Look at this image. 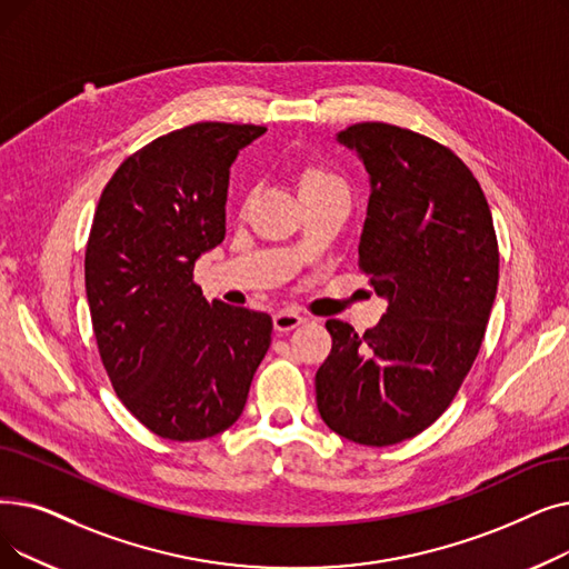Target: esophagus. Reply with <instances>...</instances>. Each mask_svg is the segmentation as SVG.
Wrapping results in <instances>:
<instances>
[{
    "label": "esophagus",
    "instance_id": "1",
    "mask_svg": "<svg viewBox=\"0 0 569 569\" xmlns=\"http://www.w3.org/2000/svg\"><path fill=\"white\" fill-rule=\"evenodd\" d=\"M305 323V316H300L298 311H290V309H281L274 313V330L277 332H290L298 326Z\"/></svg>",
    "mask_w": 569,
    "mask_h": 569
}]
</instances>
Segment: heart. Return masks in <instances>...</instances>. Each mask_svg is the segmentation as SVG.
<instances>
[{
  "mask_svg": "<svg viewBox=\"0 0 569 569\" xmlns=\"http://www.w3.org/2000/svg\"><path fill=\"white\" fill-rule=\"evenodd\" d=\"M298 190L302 202L313 200V197L326 194H349V186H346L343 177L337 174L323 162H305L298 171Z\"/></svg>",
  "mask_w": 569,
  "mask_h": 569,
  "instance_id": "1",
  "label": "heart"
}]
</instances>
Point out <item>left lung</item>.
Listing matches in <instances>:
<instances>
[{"instance_id":"1","label":"left lung","mask_w":569,"mask_h":569,"mask_svg":"<svg viewBox=\"0 0 569 569\" xmlns=\"http://www.w3.org/2000/svg\"><path fill=\"white\" fill-rule=\"evenodd\" d=\"M339 141L369 171L358 267L388 309L365 335L328 320L316 405L332 432L390 447L430 428L472 369L498 292V237L449 146L390 122H356Z\"/></svg>"}]
</instances>
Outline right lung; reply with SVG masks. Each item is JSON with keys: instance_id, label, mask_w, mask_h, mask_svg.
Here are the masks:
<instances>
[{"instance_id": "1", "label": "right lung", "mask_w": 569, "mask_h": 569, "mask_svg": "<svg viewBox=\"0 0 569 569\" xmlns=\"http://www.w3.org/2000/svg\"><path fill=\"white\" fill-rule=\"evenodd\" d=\"M267 128L194 122L113 171L86 246V295L109 381L141 426L197 441L243 411L271 341L262 311L207 302L194 260L226 239L230 164Z\"/></svg>"}]
</instances>
